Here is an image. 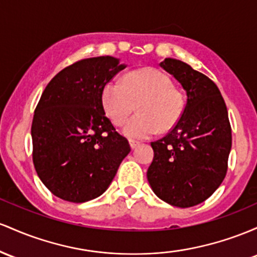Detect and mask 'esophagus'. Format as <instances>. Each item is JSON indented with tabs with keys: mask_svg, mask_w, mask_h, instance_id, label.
<instances>
[{
	"mask_svg": "<svg viewBox=\"0 0 257 257\" xmlns=\"http://www.w3.org/2000/svg\"><path fill=\"white\" fill-rule=\"evenodd\" d=\"M128 142H130V147H131V149H136L137 147L140 146V142H137V141H132V140H130Z\"/></svg>",
	"mask_w": 257,
	"mask_h": 257,
	"instance_id": "34e87169",
	"label": "esophagus"
}]
</instances>
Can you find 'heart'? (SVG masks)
I'll list each match as a JSON object with an SVG mask.
<instances>
[{
  "instance_id": "b5f03b06",
  "label": "heart",
  "mask_w": 257,
  "mask_h": 257,
  "mask_svg": "<svg viewBox=\"0 0 257 257\" xmlns=\"http://www.w3.org/2000/svg\"><path fill=\"white\" fill-rule=\"evenodd\" d=\"M102 102L115 125H122L138 104L140 113L130 119L122 130L131 140H146L159 131H169L180 120L183 110L182 94L174 88L165 73L154 68L132 71L123 81L106 82Z\"/></svg>"
}]
</instances>
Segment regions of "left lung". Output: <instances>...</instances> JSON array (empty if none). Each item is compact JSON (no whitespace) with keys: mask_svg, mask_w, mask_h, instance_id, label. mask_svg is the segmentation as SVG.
Segmentation results:
<instances>
[{"mask_svg":"<svg viewBox=\"0 0 257 257\" xmlns=\"http://www.w3.org/2000/svg\"><path fill=\"white\" fill-rule=\"evenodd\" d=\"M160 66L182 85L187 100L177 123L151 143L154 158L147 177L161 200L191 207L206 200L226 177L232 147L228 111L206 75L174 58Z\"/></svg>","mask_w":257,"mask_h":257,"instance_id":"8db88e82","label":"left lung"}]
</instances>
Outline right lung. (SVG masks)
I'll list each match as a JSON object with an SVG mask.
<instances>
[{"instance_id":"right-lung-1","label":"right lung","mask_w":257,"mask_h":257,"mask_svg":"<svg viewBox=\"0 0 257 257\" xmlns=\"http://www.w3.org/2000/svg\"><path fill=\"white\" fill-rule=\"evenodd\" d=\"M110 56L79 60L46 86L31 125L33 161L56 197L85 203L106 191L131 148L106 117V82L125 69Z\"/></svg>"}]
</instances>
